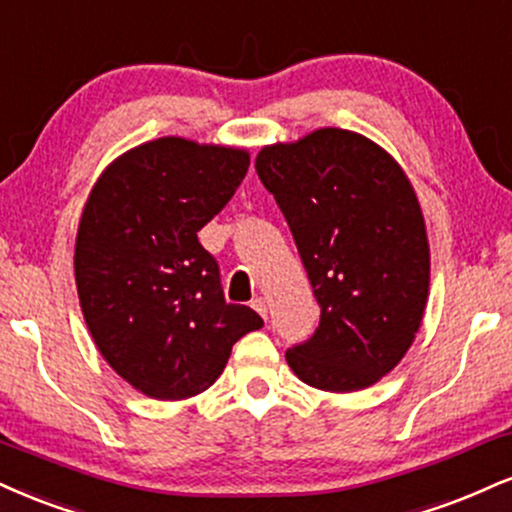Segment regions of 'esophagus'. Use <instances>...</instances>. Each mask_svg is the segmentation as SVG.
Here are the masks:
<instances>
[{
  "mask_svg": "<svg viewBox=\"0 0 512 512\" xmlns=\"http://www.w3.org/2000/svg\"><path fill=\"white\" fill-rule=\"evenodd\" d=\"M252 310H255L257 315H260L262 319L269 317V307H267V300H264V298H255V300H252Z\"/></svg>",
  "mask_w": 512,
  "mask_h": 512,
  "instance_id": "obj_1",
  "label": "esophagus"
}]
</instances>
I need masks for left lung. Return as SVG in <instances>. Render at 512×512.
Here are the masks:
<instances>
[{"mask_svg":"<svg viewBox=\"0 0 512 512\" xmlns=\"http://www.w3.org/2000/svg\"><path fill=\"white\" fill-rule=\"evenodd\" d=\"M281 207L322 317L286 353L307 386L350 393L403 360L429 298L427 226L410 178L384 147L346 128L264 145L255 159Z\"/></svg>","mask_w":512,"mask_h":512,"instance_id":"8db88e82","label":"left lung"}]
</instances>
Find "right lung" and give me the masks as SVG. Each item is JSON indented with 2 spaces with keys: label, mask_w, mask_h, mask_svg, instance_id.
<instances>
[{
  "label": "right lung",
  "mask_w": 512,
  "mask_h": 512,
  "mask_svg": "<svg viewBox=\"0 0 512 512\" xmlns=\"http://www.w3.org/2000/svg\"><path fill=\"white\" fill-rule=\"evenodd\" d=\"M248 166L245 147L166 135L116 157L90 190L73 252L80 310L107 365L147 398L207 391L233 343L262 329L226 303L197 240Z\"/></svg>",
  "instance_id": "add662e5"
}]
</instances>
